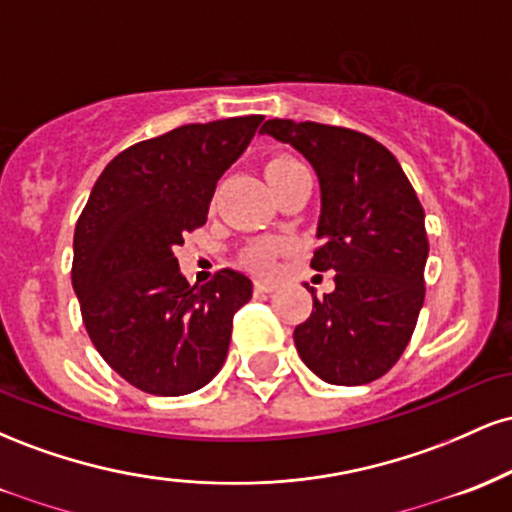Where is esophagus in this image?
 <instances>
[{"label": "esophagus", "instance_id": "34e87169", "mask_svg": "<svg viewBox=\"0 0 512 512\" xmlns=\"http://www.w3.org/2000/svg\"><path fill=\"white\" fill-rule=\"evenodd\" d=\"M276 289L269 281H255V293H272Z\"/></svg>", "mask_w": 512, "mask_h": 512}]
</instances>
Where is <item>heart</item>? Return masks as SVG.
Listing matches in <instances>:
<instances>
[{"instance_id": "obj_1", "label": "heart", "mask_w": 512, "mask_h": 512, "mask_svg": "<svg viewBox=\"0 0 512 512\" xmlns=\"http://www.w3.org/2000/svg\"><path fill=\"white\" fill-rule=\"evenodd\" d=\"M296 163V158L291 156H274L272 161L267 163V168H264V173H267L269 178V175L281 173V170L296 166ZM284 250L286 243H281V240H260V243H252L250 248L243 252V264L257 274H272L276 260L284 255Z\"/></svg>"}]
</instances>
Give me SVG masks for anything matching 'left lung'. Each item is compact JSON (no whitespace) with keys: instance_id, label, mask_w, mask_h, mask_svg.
Instances as JSON below:
<instances>
[{"instance_id":"1","label":"left lung","mask_w":512,"mask_h":512,"mask_svg":"<svg viewBox=\"0 0 512 512\" xmlns=\"http://www.w3.org/2000/svg\"><path fill=\"white\" fill-rule=\"evenodd\" d=\"M262 134L291 144L320 178L322 214L310 267L334 274L313 289V313L293 330L298 354L332 385H366L407 349L424 305L426 214L402 166L356 129L267 120Z\"/></svg>"}]
</instances>
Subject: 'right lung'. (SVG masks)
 <instances>
[{"mask_svg": "<svg viewBox=\"0 0 512 512\" xmlns=\"http://www.w3.org/2000/svg\"><path fill=\"white\" fill-rule=\"evenodd\" d=\"M262 120L182 125L129 146L105 166L76 221L72 286L86 332L137 390L187 395L226 361L233 315L250 301L252 281L221 269L190 286L173 248L207 223L216 182Z\"/></svg>", "mask_w": 512, "mask_h": 512, "instance_id": "add662e5", "label": "right lung"}]
</instances>
